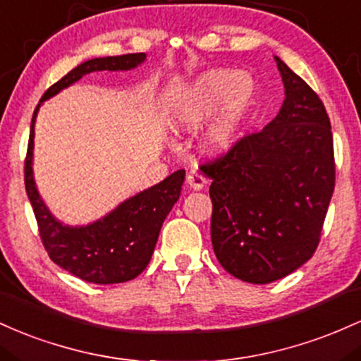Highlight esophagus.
<instances>
[{"label": "esophagus", "mask_w": 361, "mask_h": 361, "mask_svg": "<svg viewBox=\"0 0 361 361\" xmlns=\"http://www.w3.org/2000/svg\"><path fill=\"white\" fill-rule=\"evenodd\" d=\"M185 182H188V184L191 185L192 189L200 191V189L204 188L206 179H204V176H202V173L196 172V170H191V172L188 173V177H185Z\"/></svg>", "instance_id": "esophagus-1"}]
</instances>
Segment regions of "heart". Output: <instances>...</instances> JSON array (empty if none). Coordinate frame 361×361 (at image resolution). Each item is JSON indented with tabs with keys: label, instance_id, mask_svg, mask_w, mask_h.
I'll use <instances>...</instances> for the list:
<instances>
[{
	"label": "heart",
	"instance_id": "obj_1",
	"mask_svg": "<svg viewBox=\"0 0 361 361\" xmlns=\"http://www.w3.org/2000/svg\"><path fill=\"white\" fill-rule=\"evenodd\" d=\"M252 95L254 85L247 76H235L226 70L209 71L177 102L172 123L180 131H196L220 109L204 133L202 145L209 153L228 152L240 136L242 121Z\"/></svg>",
	"mask_w": 361,
	"mask_h": 361
}]
</instances>
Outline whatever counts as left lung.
<instances>
[{
    "instance_id": "1",
    "label": "left lung",
    "mask_w": 361,
    "mask_h": 361,
    "mask_svg": "<svg viewBox=\"0 0 361 361\" xmlns=\"http://www.w3.org/2000/svg\"><path fill=\"white\" fill-rule=\"evenodd\" d=\"M281 111L261 131L201 164L213 179L212 242L225 271L266 285L314 256L334 192L331 121L319 95L276 58Z\"/></svg>"
}]
</instances>
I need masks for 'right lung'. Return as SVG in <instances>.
Instances as JSON below:
<instances>
[{
	"label": "right lung",
	"mask_w": 361,
	"mask_h": 361,
	"mask_svg": "<svg viewBox=\"0 0 361 361\" xmlns=\"http://www.w3.org/2000/svg\"><path fill=\"white\" fill-rule=\"evenodd\" d=\"M145 61L143 52L95 58L76 66L66 76L51 85L40 102L78 82L92 71L131 70ZM40 104L32 116L30 136L25 157V191L34 209L40 240L51 261L75 274L76 278L97 285L124 283L136 278L147 268L159 238L161 224L180 196L184 170H177L160 184L136 194L117 206L102 220L88 226H64L49 213L40 200L32 177V148H34V121Z\"/></svg>",
	"instance_id": "obj_1"
}]
</instances>
